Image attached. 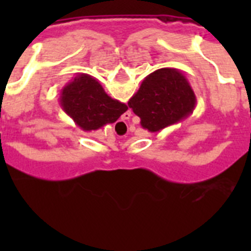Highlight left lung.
I'll use <instances>...</instances> for the list:
<instances>
[{"label": "left lung", "instance_id": "left-lung-1", "mask_svg": "<svg viewBox=\"0 0 251 251\" xmlns=\"http://www.w3.org/2000/svg\"><path fill=\"white\" fill-rule=\"evenodd\" d=\"M128 106L141 118L143 129L156 133L191 115L196 95L182 72L162 68L145 77Z\"/></svg>", "mask_w": 251, "mask_h": 251}]
</instances>
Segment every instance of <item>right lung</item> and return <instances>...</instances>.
<instances>
[{"mask_svg": "<svg viewBox=\"0 0 251 251\" xmlns=\"http://www.w3.org/2000/svg\"><path fill=\"white\" fill-rule=\"evenodd\" d=\"M60 106L86 132L114 123L128 109L124 103L110 98L100 83L88 74H77L64 86Z\"/></svg>", "mask_w": 251, "mask_h": 251, "instance_id": "right-lung-1", "label": "right lung"}]
</instances>
